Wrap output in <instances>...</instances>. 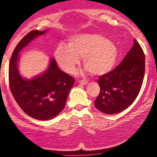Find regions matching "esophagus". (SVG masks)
I'll list each match as a JSON object with an SVG mask.
<instances>
[{
  "mask_svg": "<svg viewBox=\"0 0 157 157\" xmlns=\"http://www.w3.org/2000/svg\"><path fill=\"white\" fill-rule=\"evenodd\" d=\"M79 83H80V84H82V85H86L88 83V81H86V80H79Z\"/></svg>",
  "mask_w": 157,
  "mask_h": 157,
  "instance_id": "34e87169",
  "label": "esophagus"
}]
</instances>
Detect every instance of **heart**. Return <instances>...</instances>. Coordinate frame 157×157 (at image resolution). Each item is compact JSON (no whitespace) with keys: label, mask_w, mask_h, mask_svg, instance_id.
I'll list each match as a JSON object with an SVG mask.
<instances>
[{"label":"heart","mask_w":157,"mask_h":157,"mask_svg":"<svg viewBox=\"0 0 157 157\" xmlns=\"http://www.w3.org/2000/svg\"><path fill=\"white\" fill-rule=\"evenodd\" d=\"M118 56L116 45L96 33L71 36L67 45L59 44L55 52L58 65L66 73H72L83 58V64L93 75H103L115 66Z\"/></svg>","instance_id":"b5f03b06"}]
</instances>
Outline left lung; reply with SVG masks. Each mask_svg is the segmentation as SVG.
I'll use <instances>...</instances> for the list:
<instances>
[{
  "instance_id": "obj_1",
  "label": "left lung",
  "mask_w": 157,
  "mask_h": 157,
  "mask_svg": "<svg viewBox=\"0 0 157 157\" xmlns=\"http://www.w3.org/2000/svg\"><path fill=\"white\" fill-rule=\"evenodd\" d=\"M144 73V53L134 39V45L121 64L99 77L100 93L94 102L96 108L107 115H113L129 107L138 96Z\"/></svg>"
}]
</instances>
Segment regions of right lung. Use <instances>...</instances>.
<instances>
[{
	"mask_svg": "<svg viewBox=\"0 0 157 157\" xmlns=\"http://www.w3.org/2000/svg\"><path fill=\"white\" fill-rule=\"evenodd\" d=\"M47 30H33L17 44L9 64V84L16 102L22 110L35 119L49 120L64 108L74 79L58 68L55 58L50 60L46 71L28 80L18 70L20 52Z\"/></svg>",
	"mask_w": 157,
	"mask_h": 157,
	"instance_id": "obj_1",
	"label": "right lung"
}]
</instances>
